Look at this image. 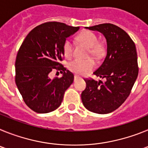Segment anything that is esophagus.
I'll return each instance as SVG.
<instances>
[{"instance_id":"34e87169","label":"esophagus","mask_w":148,"mask_h":148,"mask_svg":"<svg viewBox=\"0 0 148 148\" xmlns=\"http://www.w3.org/2000/svg\"><path fill=\"white\" fill-rule=\"evenodd\" d=\"M74 78H75V80H76V79H78V78H80V77L78 76V75H74Z\"/></svg>"}]
</instances>
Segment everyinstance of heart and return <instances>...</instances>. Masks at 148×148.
<instances>
[{
    "mask_svg": "<svg viewBox=\"0 0 148 148\" xmlns=\"http://www.w3.org/2000/svg\"><path fill=\"white\" fill-rule=\"evenodd\" d=\"M78 40L90 48V53L94 57H99L103 53V47L98 42L95 33L90 31H84L78 35ZM73 45L70 40H66L63 45V53L69 58L73 53ZM95 67V62L92 59H74L69 64V69L78 75H86Z\"/></svg>",
    "mask_w": 148,
    "mask_h": 148,
    "instance_id": "1",
    "label": "heart"
}]
</instances>
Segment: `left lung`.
Instances as JSON below:
<instances>
[{
	"label": "left lung",
	"mask_w": 148,
	"mask_h": 148,
	"mask_svg": "<svg viewBox=\"0 0 148 148\" xmlns=\"http://www.w3.org/2000/svg\"><path fill=\"white\" fill-rule=\"evenodd\" d=\"M103 34L107 40V56L93 73L105 82L84 79L86 88L82 93L84 106L99 114L114 111L130 95L138 73L136 49L125 31L112 23L86 27Z\"/></svg>",
	"instance_id": "obj_1"
}]
</instances>
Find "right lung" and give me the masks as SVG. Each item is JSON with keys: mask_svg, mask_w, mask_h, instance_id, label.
Segmentation results:
<instances>
[{"mask_svg": "<svg viewBox=\"0 0 148 148\" xmlns=\"http://www.w3.org/2000/svg\"><path fill=\"white\" fill-rule=\"evenodd\" d=\"M78 29L79 27L47 22L30 31L22 43L15 61V83L24 102L36 113L57 109L73 84L74 75L60 61L64 56L63 45L66 38ZM55 69L62 70L61 78L49 77Z\"/></svg>", "mask_w": 148, "mask_h": 148, "instance_id": "1", "label": "right lung"}]
</instances>
